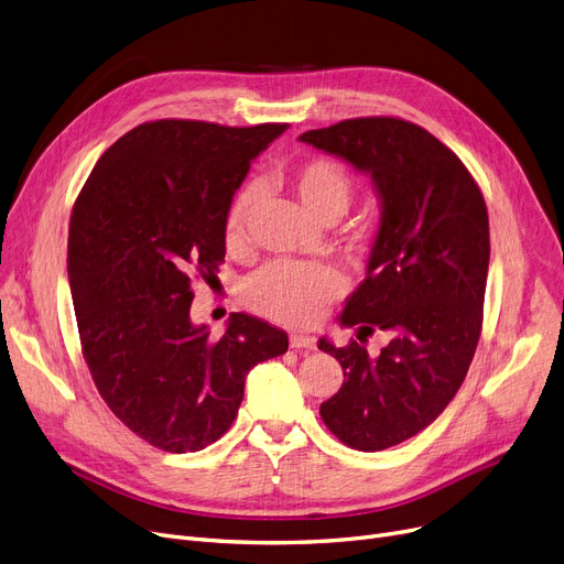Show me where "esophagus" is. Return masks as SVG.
I'll return each mask as SVG.
<instances>
[{
	"label": "esophagus",
	"mask_w": 564,
	"mask_h": 564,
	"mask_svg": "<svg viewBox=\"0 0 564 564\" xmlns=\"http://www.w3.org/2000/svg\"><path fill=\"white\" fill-rule=\"evenodd\" d=\"M290 347L292 349H315V338L308 334H292Z\"/></svg>",
	"instance_id": "34e87169"
}]
</instances>
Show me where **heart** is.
<instances>
[{"instance_id": "heart-1", "label": "heart", "mask_w": 564, "mask_h": 564, "mask_svg": "<svg viewBox=\"0 0 564 564\" xmlns=\"http://www.w3.org/2000/svg\"><path fill=\"white\" fill-rule=\"evenodd\" d=\"M290 189L304 210L329 221L347 213L351 203L349 175L332 160H308L290 173ZM258 198L256 187H247L232 200L226 219V240L232 245L242 237L247 219ZM345 288L343 276L332 264L322 262H270L253 272L245 285V302L264 317L283 324H313Z\"/></svg>"}]
</instances>
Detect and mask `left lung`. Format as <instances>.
I'll return each mask as SVG.
<instances>
[{
    "mask_svg": "<svg viewBox=\"0 0 564 564\" xmlns=\"http://www.w3.org/2000/svg\"><path fill=\"white\" fill-rule=\"evenodd\" d=\"M300 141L370 175L379 226L366 276L338 317L357 338L317 347L343 366L340 391L319 416L354 451L398 446L436 421L476 354L489 272L485 198L462 160L400 118H349ZM392 343L370 358L362 340Z\"/></svg>",
    "mask_w": 564,
    "mask_h": 564,
    "instance_id": "1",
    "label": "left lung"
}]
</instances>
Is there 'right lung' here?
Wrapping results in <instances>:
<instances>
[{
  "label": "right lung",
  "mask_w": 564,
  "mask_h": 564,
  "mask_svg": "<svg viewBox=\"0 0 564 564\" xmlns=\"http://www.w3.org/2000/svg\"><path fill=\"white\" fill-rule=\"evenodd\" d=\"M285 128L137 126L75 200L68 281L84 359L116 419L160 451L215 443L249 370L288 349V334L253 315L232 313L219 338L189 315L194 281H210L226 256L235 192Z\"/></svg>",
  "instance_id": "obj_1"
}]
</instances>
